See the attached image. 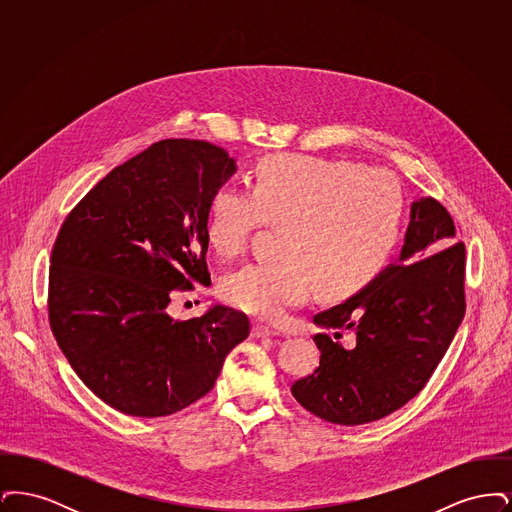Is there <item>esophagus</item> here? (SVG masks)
Wrapping results in <instances>:
<instances>
[{
  "mask_svg": "<svg viewBox=\"0 0 512 512\" xmlns=\"http://www.w3.org/2000/svg\"><path fill=\"white\" fill-rule=\"evenodd\" d=\"M251 334H253V338H274V336H278V332L276 330H272V328H268L265 324H253V330H251Z\"/></svg>",
  "mask_w": 512,
  "mask_h": 512,
  "instance_id": "obj_1",
  "label": "esophagus"
}]
</instances>
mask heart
I'll return each mask as SVG.
<instances>
[{
	"mask_svg": "<svg viewBox=\"0 0 512 512\" xmlns=\"http://www.w3.org/2000/svg\"><path fill=\"white\" fill-rule=\"evenodd\" d=\"M403 192L386 169L309 155H272L251 176V192L222 186L209 203L205 234L234 257L263 224H284L278 261L224 276L222 297L253 317L280 320L317 282L332 297L361 290L386 265L399 238Z\"/></svg>",
	"mask_w": 512,
	"mask_h": 512,
	"instance_id": "heart-1",
	"label": "heart"
}]
</instances>
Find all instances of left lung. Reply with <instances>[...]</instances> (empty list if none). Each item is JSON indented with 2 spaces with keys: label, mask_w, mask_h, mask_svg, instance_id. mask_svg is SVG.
I'll list each match as a JSON object with an SVG mask.
<instances>
[{
  "label": "left lung",
  "mask_w": 512,
  "mask_h": 512,
  "mask_svg": "<svg viewBox=\"0 0 512 512\" xmlns=\"http://www.w3.org/2000/svg\"><path fill=\"white\" fill-rule=\"evenodd\" d=\"M432 197L411 205L401 255L365 290L315 315L320 365L293 382V397L326 422L380 420L418 395L457 334L466 311L463 242ZM349 329L356 345L337 341Z\"/></svg>",
  "instance_id": "8db88e82"
}]
</instances>
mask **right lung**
<instances>
[{
	"label": "right lung",
	"mask_w": 512,
	"mask_h": 512,
	"mask_svg": "<svg viewBox=\"0 0 512 512\" xmlns=\"http://www.w3.org/2000/svg\"><path fill=\"white\" fill-rule=\"evenodd\" d=\"M236 172L226 149L161 140L80 199L51 249L49 326L69 365L103 403L169 416L213 390L249 318L215 305L174 320L176 292L209 286L211 197Z\"/></svg>",
	"instance_id": "1"
}]
</instances>
